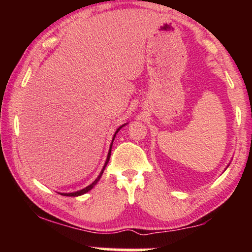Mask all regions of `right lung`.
I'll return each instance as SVG.
<instances>
[{"label":"right lung","instance_id":"obj_1","mask_svg":"<svg viewBox=\"0 0 252 252\" xmlns=\"http://www.w3.org/2000/svg\"><path fill=\"white\" fill-rule=\"evenodd\" d=\"M125 125H126V124H124V125H122V126H120V127H119V128L116 130L115 135H113V139H112L111 146H110V150H109L108 157H106L105 164H104V166H103V168H102L101 173H99V174H98V177H97V178H96V180H95L94 182H93V184H91V185H89V186H87V187H86V188H84V189H81V190H78V191H75V192H68V194H67V192H62V194H61V195H63V196H80V195H84V194H86V192H87V191H89V190H91V189H92L93 187H94V186H95L96 184H97V182H98V180H99V179H101V177H102L103 172H104V170H105V166H106V164H108V163H109L110 156H111V148H112V143H113V140H115V137H116V134H117V133H118V132H119V129H120V128H122V127H124V126H125Z\"/></svg>","mask_w":252,"mask_h":252}]
</instances>
